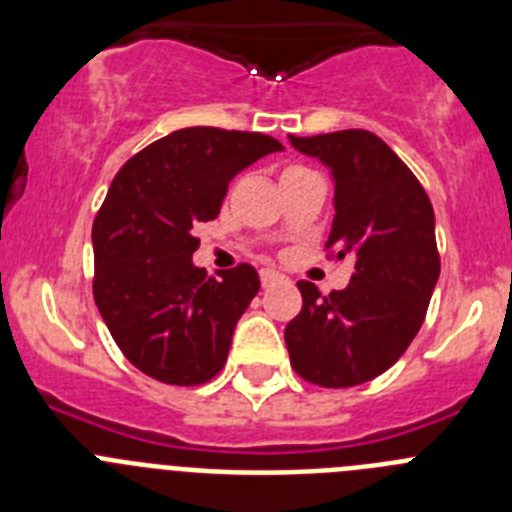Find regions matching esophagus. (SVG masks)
I'll list each match as a JSON object with an SVG mask.
<instances>
[{
    "label": "esophagus",
    "mask_w": 512,
    "mask_h": 512,
    "mask_svg": "<svg viewBox=\"0 0 512 512\" xmlns=\"http://www.w3.org/2000/svg\"><path fill=\"white\" fill-rule=\"evenodd\" d=\"M279 279H284L282 274H279V271H274V269H264V271H261V284H264V287H271V284H277Z\"/></svg>",
    "instance_id": "obj_1"
}]
</instances>
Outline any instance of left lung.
<instances>
[{
	"instance_id": "left-lung-1",
	"label": "left lung",
	"mask_w": 512,
	"mask_h": 512,
	"mask_svg": "<svg viewBox=\"0 0 512 512\" xmlns=\"http://www.w3.org/2000/svg\"><path fill=\"white\" fill-rule=\"evenodd\" d=\"M333 176V225L325 246L354 256L346 289L320 297L300 282L302 310L284 328L289 361L320 387H356L387 372L418 336L441 274L436 215L425 189L369 130L297 138Z\"/></svg>"
}]
</instances>
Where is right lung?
Wrapping results in <instances>:
<instances>
[{"mask_svg":"<svg viewBox=\"0 0 512 512\" xmlns=\"http://www.w3.org/2000/svg\"><path fill=\"white\" fill-rule=\"evenodd\" d=\"M284 151L261 133L184 128L117 171L92 225L94 302L125 359L166 384L210 382L233 330L259 292L251 264L194 266L197 223L220 215L228 184L259 158Z\"/></svg>","mask_w":512,"mask_h":512,"instance_id":"add662e5","label":"right lung"}]
</instances>
